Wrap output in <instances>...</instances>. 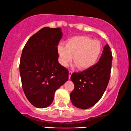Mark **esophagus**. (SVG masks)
<instances>
[{
	"label": "esophagus",
	"instance_id": "34e87169",
	"mask_svg": "<svg viewBox=\"0 0 131 131\" xmlns=\"http://www.w3.org/2000/svg\"><path fill=\"white\" fill-rule=\"evenodd\" d=\"M72 74V71H69V79H70V78H71V74Z\"/></svg>",
	"mask_w": 131,
	"mask_h": 131
}]
</instances>
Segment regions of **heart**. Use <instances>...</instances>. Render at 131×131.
Wrapping results in <instances>:
<instances>
[{
	"mask_svg": "<svg viewBox=\"0 0 131 131\" xmlns=\"http://www.w3.org/2000/svg\"><path fill=\"white\" fill-rule=\"evenodd\" d=\"M59 62L67 67L72 60L80 69H86L93 66L102 51V45L99 40L87 36H76L69 40L65 45L58 46Z\"/></svg>",
	"mask_w": 131,
	"mask_h": 131,
	"instance_id": "1",
	"label": "heart"
}]
</instances>
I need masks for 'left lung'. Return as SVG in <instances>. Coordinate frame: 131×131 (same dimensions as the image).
Returning <instances> with one entry per match:
<instances>
[{"mask_svg":"<svg viewBox=\"0 0 131 131\" xmlns=\"http://www.w3.org/2000/svg\"><path fill=\"white\" fill-rule=\"evenodd\" d=\"M99 61L79 73L72 74L74 89L70 94L72 105L80 109L95 105L103 95L110 79L112 56L108 44L104 46Z\"/></svg>","mask_w":131,"mask_h":131,"instance_id":"left-lung-1","label":"left lung"}]
</instances>
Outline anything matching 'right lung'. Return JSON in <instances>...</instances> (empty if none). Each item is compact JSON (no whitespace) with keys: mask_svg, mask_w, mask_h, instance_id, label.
Here are the masks:
<instances>
[{"mask_svg":"<svg viewBox=\"0 0 131 131\" xmlns=\"http://www.w3.org/2000/svg\"><path fill=\"white\" fill-rule=\"evenodd\" d=\"M60 28H43L25 45L20 60V74L26 98L38 108L52 103L54 93L68 80L69 71L58 62Z\"/></svg>","mask_w":131,"mask_h":131,"instance_id":"right-lung-1","label":"right lung"}]
</instances>
